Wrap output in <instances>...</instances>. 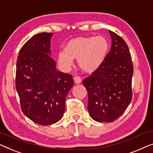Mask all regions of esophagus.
I'll list each match as a JSON object with an SVG mask.
<instances>
[{
  "mask_svg": "<svg viewBox=\"0 0 153 153\" xmlns=\"http://www.w3.org/2000/svg\"><path fill=\"white\" fill-rule=\"evenodd\" d=\"M74 79L75 83H76V85H78V84H79V83H80L81 82H82V79H81V77H79V76H76V77H74Z\"/></svg>",
  "mask_w": 153,
  "mask_h": 153,
  "instance_id": "obj_1",
  "label": "esophagus"
}]
</instances>
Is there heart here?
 <instances>
[{"label":"heart","instance_id":"b5f03b06","mask_svg":"<svg viewBox=\"0 0 153 153\" xmlns=\"http://www.w3.org/2000/svg\"><path fill=\"white\" fill-rule=\"evenodd\" d=\"M109 50V44L102 36L77 37L66 43L65 50L59 51L57 59L59 65L68 70L77 59L79 68L85 73L96 71L104 62Z\"/></svg>","mask_w":153,"mask_h":153}]
</instances>
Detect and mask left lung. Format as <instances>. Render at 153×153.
Segmentation results:
<instances>
[{
  "label": "left lung",
  "instance_id": "1",
  "mask_svg": "<svg viewBox=\"0 0 153 153\" xmlns=\"http://www.w3.org/2000/svg\"><path fill=\"white\" fill-rule=\"evenodd\" d=\"M110 51L100 67L83 80L88 91V111L97 122L110 123L120 117L132 100L133 66L128 45L109 30Z\"/></svg>",
  "mask_w": 153,
  "mask_h": 153
}]
</instances>
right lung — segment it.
<instances>
[{"label":"right lung","instance_id":"obj_1","mask_svg":"<svg viewBox=\"0 0 153 153\" xmlns=\"http://www.w3.org/2000/svg\"><path fill=\"white\" fill-rule=\"evenodd\" d=\"M53 33L31 37L19 51L16 62V89L21 109L35 123L48 126L62 119L65 100L74 85L69 74L58 71L51 57Z\"/></svg>","mask_w":153,"mask_h":153}]
</instances>
